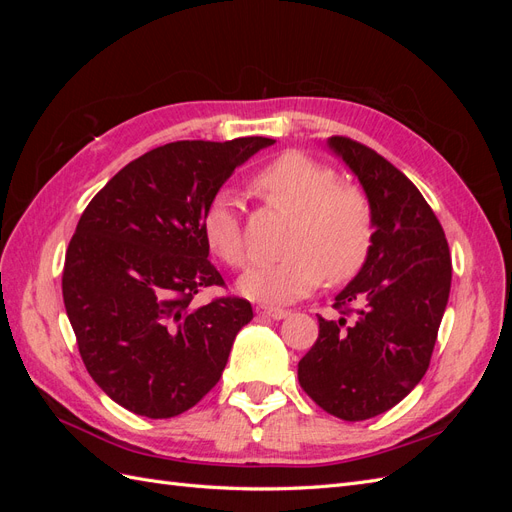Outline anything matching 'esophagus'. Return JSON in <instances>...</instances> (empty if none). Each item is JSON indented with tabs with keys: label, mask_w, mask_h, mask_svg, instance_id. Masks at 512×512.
<instances>
[{
	"label": "esophagus",
	"mask_w": 512,
	"mask_h": 512,
	"mask_svg": "<svg viewBox=\"0 0 512 512\" xmlns=\"http://www.w3.org/2000/svg\"><path fill=\"white\" fill-rule=\"evenodd\" d=\"M256 314L265 316V318H273V320H282L290 312H288V309H277V307H256Z\"/></svg>",
	"instance_id": "obj_1"
}]
</instances>
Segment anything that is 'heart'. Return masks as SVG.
Returning <instances> with one entry per match:
<instances>
[{"mask_svg":"<svg viewBox=\"0 0 512 512\" xmlns=\"http://www.w3.org/2000/svg\"><path fill=\"white\" fill-rule=\"evenodd\" d=\"M333 168L299 151H288L260 170L254 188L267 203L294 213L284 250L288 256L260 262L239 280L247 299L286 305L316 290L324 275L350 280L365 265L374 241V218L365 194L335 183ZM203 232L226 265L243 267L250 252L243 235L239 198L222 190L209 203Z\"/></svg>","mask_w":512,"mask_h":512,"instance_id":"1","label":"heart"}]
</instances>
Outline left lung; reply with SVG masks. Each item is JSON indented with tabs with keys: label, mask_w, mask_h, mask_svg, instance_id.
Returning <instances> with one entry per match:
<instances>
[{
	"label": "left lung",
	"mask_w": 512,
	"mask_h": 512,
	"mask_svg": "<svg viewBox=\"0 0 512 512\" xmlns=\"http://www.w3.org/2000/svg\"><path fill=\"white\" fill-rule=\"evenodd\" d=\"M327 145L361 183L374 241L335 297L342 316H318L299 384L324 412L365 421L397 406L425 376L451 292V252L436 213L401 170L346 136Z\"/></svg>",
	"instance_id": "1"
}]
</instances>
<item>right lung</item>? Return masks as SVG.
<instances>
[{
    "label": "right lung",
    "instance_id": "add662e5",
    "mask_svg": "<svg viewBox=\"0 0 512 512\" xmlns=\"http://www.w3.org/2000/svg\"><path fill=\"white\" fill-rule=\"evenodd\" d=\"M265 136L177 141L136 158L91 198L66 252L61 292L89 376L126 410L170 418L196 406L254 318L239 297L192 305L224 286L203 218Z\"/></svg>",
    "mask_w": 512,
    "mask_h": 512
}]
</instances>
